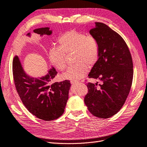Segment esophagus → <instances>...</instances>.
Segmentation results:
<instances>
[{
    "label": "esophagus",
    "mask_w": 147,
    "mask_h": 147,
    "mask_svg": "<svg viewBox=\"0 0 147 147\" xmlns=\"http://www.w3.org/2000/svg\"><path fill=\"white\" fill-rule=\"evenodd\" d=\"M71 84L72 85H74V84H76L78 83V82H76V81H71Z\"/></svg>",
    "instance_id": "34e87169"
}]
</instances>
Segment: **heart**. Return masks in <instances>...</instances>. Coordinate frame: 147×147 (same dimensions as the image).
<instances>
[{
    "label": "heart",
    "mask_w": 147,
    "mask_h": 147,
    "mask_svg": "<svg viewBox=\"0 0 147 147\" xmlns=\"http://www.w3.org/2000/svg\"><path fill=\"white\" fill-rule=\"evenodd\" d=\"M59 47H53L49 51V59L54 67L61 71L68 66L66 55L74 54L76 65L63 73L65 79L77 81L84 78L88 72V67L96 63L99 55V47L96 38L85 32L71 30L65 32L58 39Z\"/></svg>",
    "instance_id": "b5f03b06"
}]
</instances>
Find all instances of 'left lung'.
<instances>
[{"instance_id": "8db88e82", "label": "left lung", "mask_w": 147, "mask_h": 147, "mask_svg": "<svg viewBox=\"0 0 147 147\" xmlns=\"http://www.w3.org/2000/svg\"><path fill=\"white\" fill-rule=\"evenodd\" d=\"M98 42L99 55L88 74L103 82L88 83L84 102L90 112L99 118H109L121 109L132 84L133 65L131 53L122 37L108 25L96 22L90 31Z\"/></svg>"}]
</instances>
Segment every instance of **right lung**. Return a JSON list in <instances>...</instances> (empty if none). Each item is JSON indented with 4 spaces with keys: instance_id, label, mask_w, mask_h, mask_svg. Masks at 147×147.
Segmentation results:
<instances>
[{
    "instance_id": "add662e5",
    "label": "right lung",
    "mask_w": 147,
    "mask_h": 147,
    "mask_svg": "<svg viewBox=\"0 0 147 147\" xmlns=\"http://www.w3.org/2000/svg\"><path fill=\"white\" fill-rule=\"evenodd\" d=\"M35 33L42 37L51 35L49 27L37 28ZM27 36L31 37L28 32ZM13 73L16 90L20 98L32 115L43 121H53L62 115L68 99L69 80L53 82L57 72L53 66L46 75L33 78L26 74L18 56L13 61Z\"/></svg>"
}]
</instances>
